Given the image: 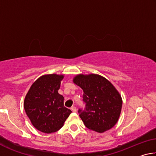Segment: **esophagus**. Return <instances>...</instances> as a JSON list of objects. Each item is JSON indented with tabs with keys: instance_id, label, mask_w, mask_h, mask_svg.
<instances>
[{
	"instance_id": "obj_1",
	"label": "esophagus",
	"mask_w": 156,
	"mask_h": 156,
	"mask_svg": "<svg viewBox=\"0 0 156 156\" xmlns=\"http://www.w3.org/2000/svg\"><path fill=\"white\" fill-rule=\"evenodd\" d=\"M71 109H72V111L73 112H77V109H76V108L75 107H72V108H71Z\"/></svg>"
}]
</instances>
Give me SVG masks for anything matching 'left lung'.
<instances>
[{"instance_id":"left-lung-1","label":"left lung","mask_w":156,"mask_h":156,"mask_svg":"<svg viewBox=\"0 0 156 156\" xmlns=\"http://www.w3.org/2000/svg\"><path fill=\"white\" fill-rule=\"evenodd\" d=\"M73 83L83 90L84 109H79L80 118L88 129L103 133L112 129L120 117L122 100L119 92L102 76L78 74Z\"/></svg>"}]
</instances>
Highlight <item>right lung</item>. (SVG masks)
<instances>
[{
    "instance_id": "add662e5",
    "label": "right lung",
    "mask_w": 156,
    "mask_h": 156,
    "mask_svg": "<svg viewBox=\"0 0 156 156\" xmlns=\"http://www.w3.org/2000/svg\"><path fill=\"white\" fill-rule=\"evenodd\" d=\"M63 78L56 73L42 76L25 96L26 114L34 127L43 133L58 131L72 112L64 106V97L58 92Z\"/></svg>"
}]
</instances>
